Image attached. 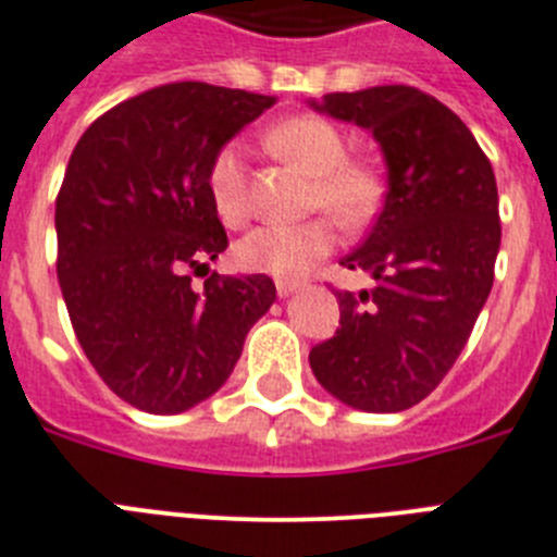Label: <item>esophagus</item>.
<instances>
[{
    "label": "esophagus",
    "mask_w": 557,
    "mask_h": 557,
    "mask_svg": "<svg viewBox=\"0 0 557 557\" xmlns=\"http://www.w3.org/2000/svg\"><path fill=\"white\" fill-rule=\"evenodd\" d=\"M299 288V283L297 280H277V294L280 297H290V294H294V290Z\"/></svg>",
    "instance_id": "34e87169"
}]
</instances>
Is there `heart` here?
Masks as SVG:
<instances>
[{
	"mask_svg": "<svg viewBox=\"0 0 557 557\" xmlns=\"http://www.w3.org/2000/svg\"><path fill=\"white\" fill-rule=\"evenodd\" d=\"M274 154L313 174L310 208L330 210L338 222L360 224L377 210L383 180L372 163L347 158V135L322 116H290L269 129ZM208 194L219 219L242 227L252 216L244 147L230 141L208 166ZM335 247V224L319 216L302 224H269L244 235L235 247L238 267L255 274L297 280Z\"/></svg>",
	"mask_w": 557,
	"mask_h": 557,
	"instance_id": "b5f03b06",
	"label": "heart"
}]
</instances>
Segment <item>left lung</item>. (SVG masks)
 <instances>
[{
	"label": "left lung",
	"mask_w": 557,
	"mask_h": 557,
	"mask_svg": "<svg viewBox=\"0 0 557 557\" xmlns=\"http://www.w3.org/2000/svg\"><path fill=\"white\" fill-rule=\"evenodd\" d=\"M313 110L372 129L388 191L341 267L372 290H335L341 327L310 349L315 380L358 410L422 403L453 369L494 285L499 197L488 158L447 104L410 85L324 94Z\"/></svg>",
	"instance_id": "1"
}]
</instances>
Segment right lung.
<instances>
[{
	"mask_svg": "<svg viewBox=\"0 0 557 557\" xmlns=\"http://www.w3.org/2000/svg\"><path fill=\"white\" fill-rule=\"evenodd\" d=\"M274 97L169 83L85 129L54 202L58 280L85 358L116 397L183 413L216 394L277 299L272 277L208 274L227 249L213 154ZM206 285L194 292L190 272Z\"/></svg>",
	"mask_w": 557,
	"mask_h": 557,
	"instance_id": "right-lung-1",
	"label": "right lung"
}]
</instances>
